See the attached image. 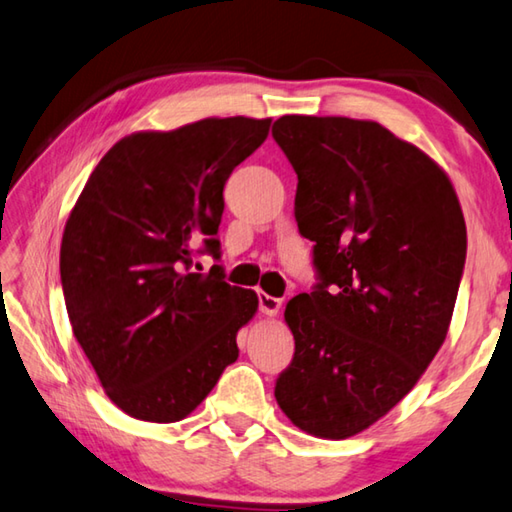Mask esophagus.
I'll return each instance as SVG.
<instances>
[{
  "instance_id": "obj_1",
  "label": "esophagus",
  "mask_w": 512,
  "mask_h": 512,
  "mask_svg": "<svg viewBox=\"0 0 512 512\" xmlns=\"http://www.w3.org/2000/svg\"><path fill=\"white\" fill-rule=\"evenodd\" d=\"M258 308H261L263 315L274 317L276 312L281 310V299L270 297V294H265V292H258Z\"/></svg>"
}]
</instances>
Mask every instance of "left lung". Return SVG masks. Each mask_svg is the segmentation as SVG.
I'll list each match as a JSON object with an SVG mask.
<instances>
[{"label": "left lung", "instance_id": "1", "mask_svg": "<svg viewBox=\"0 0 512 512\" xmlns=\"http://www.w3.org/2000/svg\"><path fill=\"white\" fill-rule=\"evenodd\" d=\"M272 137L299 177L294 218L317 272L285 306L294 357L274 396L303 432L348 438L396 407L443 346L463 211L443 170L375 121L290 114Z\"/></svg>", "mask_w": 512, "mask_h": 512}]
</instances>
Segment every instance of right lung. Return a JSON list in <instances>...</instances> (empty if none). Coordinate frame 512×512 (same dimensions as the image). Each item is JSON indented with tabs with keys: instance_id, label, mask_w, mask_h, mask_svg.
Segmentation results:
<instances>
[{
	"instance_id": "obj_1",
	"label": "right lung",
	"mask_w": 512,
	"mask_h": 512,
	"mask_svg": "<svg viewBox=\"0 0 512 512\" xmlns=\"http://www.w3.org/2000/svg\"><path fill=\"white\" fill-rule=\"evenodd\" d=\"M270 123L231 116L130 134L98 161L69 215L60 281L71 328L132 418H186L238 360L256 292L229 285L222 265L197 272L193 258H220L224 184Z\"/></svg>"
}]
</instances>
